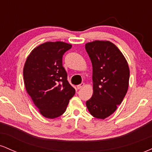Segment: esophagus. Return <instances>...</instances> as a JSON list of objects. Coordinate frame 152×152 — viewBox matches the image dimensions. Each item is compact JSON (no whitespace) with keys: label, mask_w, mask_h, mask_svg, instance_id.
Instances as JSON below:
<instances>
[{"label":"esophagus","mask_w":152,"mask_h":152,"mask_svg":"<svg viewBox=\"0 0 152 152\" xmlns=\"http://www.w3.org/2000/svg\"><path fill=\"white\" fill-rule=\"evenodd\" d=\"M84 86H85L84 83H81V84L78 85V86H77V88H78V89H81V88H83V87Z\"/></svg>","instance_id":"1"}]
</instances>
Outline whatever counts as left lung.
I'll use <instances>...</instances> for the list:
<instances>
[{"label":"left lung","mask_w":152,"mask_h":152,"mask_svg":"<svg viewBox=\"0 0 152 152\" xmlns=\"http://www.w3.org/2000/svg\"><path fill=\"white\" fill-rule=\"evenodd\" d=\"M93 67L92 97L86 103L94 117L107 118L116 111L129 88V68L120 50L108 41L85 45Z\"/></svg>","instance_id":"1"}]
</instances>
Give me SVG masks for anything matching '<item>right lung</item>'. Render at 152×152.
Wrapping results in <instances>:
<instances>
[{
  "mask_svg": "<svg viewBox=\"0 0 152 152\" xmlns=\"http://www.w3.org/2000/svg\"><path fill=\"white\" fill-rule=\"evenodd\" d=\"M71 47L61 41L46 42L36 47L26 61V89L46 118L61 116L76 93L67 81V73L62 64L63 55Z\"/></svg>",
  "mask_w": 152,
  "mask_h": 152,
  "instance_id": "right-lung-1",
  "label": "right lung"
}]
</instances>
